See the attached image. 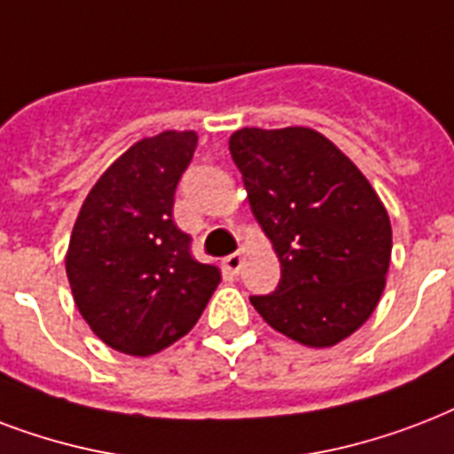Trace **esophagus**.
Masks as SVG:
<instances>
[{
	"label": "esophagus",
	"mask_w": 454,
	"mask_h": 454,
	"mask_svg": "<svg viewBox=\"0 0 454 454\" xmlns=\"http://www.w3.org/2000/svg\"><path fill=\"white\" fill-rule=\"evenodd\" d=\"M241 262H244V255H241V251L231 253V255H227V258L223 260L224 272H230V275H239V270H241Z\"/></svg>",
	"instance_id": "1"
}]
</instances>
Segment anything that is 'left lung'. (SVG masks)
<instances>
[{
	"label": "left lung",
	"mask_w": 454,
	"mask_h": 454,
	"mask_svg": "<svg viewBox=\"0 0 454 454\" xmlns=\"http://www.w3.org/2000/svg\"><path fill=\"white\" fill-rule=\"evenodd\" d=\"M248 203L282 279L251 296L267 325L310 348L357 332L384 294L393 231L350 158L310 128H244L230 137Z\"/></svg>",
	"instance_id": "8db88e82"
}]
</instances>
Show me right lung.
Returning a JSON list of instances; mask_svg holds the SVG:
<instances>
[{
    "mask_svg": "<svg viewBox=\"0 0 454 454\" xmlns=\"http://www.w3.org/2000/svg\"><path fill=\"white\" fill-rule=\"evenodd\" d=\"M196 132L132 144L84 199L70 234L66 275L84 322L114 350L160 353L194 329L220 270L194 260L192 237L172 223L175 189Z\"/></svg>",
    "mask_w": 454,
    "mask_h": 454,
    "instance_id": "obj_1",
    "label": "right lung"
}]
</instances>
